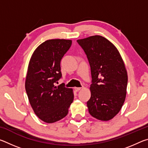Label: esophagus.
Listing matches in <instances>:
<instances>
[{
    "mask_svg": "<svg viewBox=\"0 0 148 148\" xmlns=\"http://www.w3.org/2000/svg\"><path fill=\"white\" fill-rule=\"evenodd\" d=\"M82 87H75L74 89H75V91H79L82 89Z\"/></svg>",
    "mask_w": 148,
    "mask_h": 148,
    "instance_id": "esophagus-1",
    "label": "esophagus"
}]
</instances>
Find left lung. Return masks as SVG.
I'll return each instance as SVG.
<instances>
[{
  "instance_id": "1",
  "label": "left lung",
  "mask_w": 148,
  "mask_h": 148,
  "mask_svg": "<svg viewBox=\"0 0 148 148\" xmlns=\"http://www.w3.org/2000/svg\"><path fill=\"white\" fill-rule=\"evenodd\" d=\"M77 42L85 52L91 67L89 114L101 121L116 116L126 97L127 72L118 50L106 38L96 35Z\"/></svg>"
}]
</instances>
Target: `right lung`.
<instances>
[{
  "instance_id": "add662e5",
  "label": "right lung",
  "mask_w": 148,
  "mask_h": 148,
  "mask_svg": "<svg viewBox=\"0 0 148 148\" xmlns=\"http://www.w3.org/2000/svg\"><path fill=\"white\" fill-rule=\"evenodd\" d=\"M72 45L71 40L53 39L43 42L30 59L25 90L35 114L51 123L68 114L74 100L73 90L55 83L62 77L61 61Z\"/></svg>"
}]
</instances>
